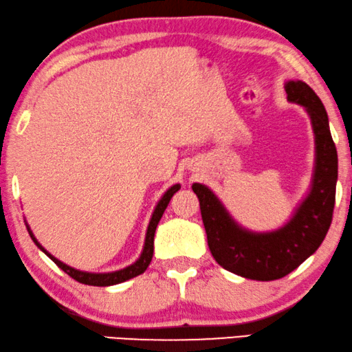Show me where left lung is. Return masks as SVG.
<instances>
[{"instance_id": "left-lung-1", "label": "left lung", "mask_w": 352, "mask_h": 352, "mask_svg": "<svg viewBox=\"0 0 352 352\" xmlns=\"http://www.w3.org/2000/svg\"><path fill=\"white\" fill-rule=\"evenodd\" d=\"M284 87L287 100L301 105L309 115L316 145L309 191L290 220L273 231H250L232 219L209 186L192 183L212 255L225 270L245 279L274 280L298 268L322 244L333 215L338 155L329 116L306 82L287 81Z\"/></svg>"}]
</instances>
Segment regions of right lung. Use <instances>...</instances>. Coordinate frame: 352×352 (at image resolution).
Returning a JSON list of instances; mask_svg holds the SVG:
<instances>
[{"mask_svg":"<svg viewBox=\"0 0 352 352\" xmlns=\"http://www.w3.org/2000/svg\"><path fill=\"white\" fill-rule=\"evenodd\" d=\"M180 190V185H172L169 190H167L162 197L157 202V206L155 207V212H153L151 215V220H150V225H148V230H146V236H145V245H143V250L140 256H138V260L135 263L126 266L124 270H120V271H113V273H87V271H79L72 268V266H68L65 263H62L60 260H57L56 256L49 254V252L44 249V247L39 244L36 241V237L30 230V226L27 225V230H28V234L32 237L34 244H36L39 249H41L44 254H46L49 258H51L54 263H56L58 268L62 271H65V273L73 277V279L81 282V284H86V285H96V287H108V285H115V284H121V282L132 279V277H135L138 274L145 273V270L148 268V265H150V261L153 258V250H155V232H156V226L160 223L162 214H164L167 204H169V201L172 199V196L175 195V192Z\"/></svg>","mask_w":352,"mask_h":352,"instance_id":"add662e5","label":"right lung"}]
</instances>
